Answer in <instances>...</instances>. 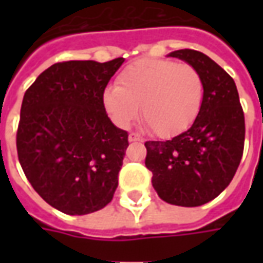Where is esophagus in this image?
<instances>
[{
	"label": "esophagus",
	"instance_id": "34e87169",
	"mask_svg": "<svg viewBox=\"0 0 263 263\" xmlns=\"http://www.w3.org/2000/svg\"><path fill=\"white\" fill-rule=\"evenodd\" d=\"M128 139H129V142H143L145 141V138L141 134H138V132H131Z\"/></svg>",
	"mask_w": 263,
	"mask_h": 263
}]
</instances>
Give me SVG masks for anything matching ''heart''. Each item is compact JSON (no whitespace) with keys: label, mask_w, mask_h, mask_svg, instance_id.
Segmentation results:
<instances>
[{"label":"heart","mask_w":263,"mask_h":263,"mask_svg":"<svg viewBox=\"0 0 263 263\" xmlns=\"http://www.w3.org/2000/svg\"><path fill=\"white\" fill-rule=\"evenodd\" d=\"M203 98L198 70L166 59L134 62L121 71L117 86L103 92L104 108L118 125H131L141 107L145 125L158 137L186 131L197 118Z\"/></svg>","instance_id":"obj_1"}]
</instances>
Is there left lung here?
<instances>
[{
    "mask_svg": "<svg viewBox=\"0 0 263 263\" xmlns=\"http://www.w3.org/2000/svg\"><path fill=\"white\" fill-rule=\"evenodd\" d=\"M169 56L198 70L204 83L203 105L187 131L169 141L145 142V165L163 201L197 207L231 183L242 158L245 118L235 83L214 60L193 49Z\"/></svg>",
    "mask_w": 263,
    "mask_h": 263,
    "instance_id": "left-lung-1",
    "label": "left lung"
}]
</instances>
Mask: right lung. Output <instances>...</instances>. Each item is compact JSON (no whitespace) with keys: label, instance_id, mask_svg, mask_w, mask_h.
Here are the masks:
<instances>
[{"label":"right lung","instance_id":"right-lung-1","mask_svg":"<svg viewBox=\"0 0 263 263\" xmlns=\"http://www.w3.org/2000/svg\"><path fill=\"white\" fill-rule=\"evenodd\" d=\"M122 63H54L25 91L18 159L35 192L65 214L104 209L118 186L128 132L111 122L103 92Z\"/></svg>","mask_w":263,"mask_h":263}]
</instances>
